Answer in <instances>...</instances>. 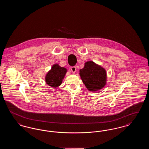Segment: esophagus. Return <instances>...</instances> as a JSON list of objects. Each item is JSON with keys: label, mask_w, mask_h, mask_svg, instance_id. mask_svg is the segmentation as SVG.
I'll use <instances>...</instances> for the list:
<instances>
[{"label": "esophagus", "mask_w": 149, "mask_h": 149, "mask_svg": "<svg viewBox=\"0 0 149 149\" xmlns=\"http://www.w3.org/2000/svg\"><path fill=\"white\" fill-rule=\"evenodd\" d=\"M77 70V68L76 66H72L71 68V71L75 73Z\"/></svg>", "instance_id": "obj_1"}]
</instances>
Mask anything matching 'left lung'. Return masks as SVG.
Listing matches in <instances>:
<instances>
[{"instance_id":"left-lung-1","label":"left lung","mask_w":149,"mask_h":149,"mask_svg":"<svg viewBox=\"0 0 149 149\" xmlns=\"http://www.w3.org/2000/svg\"><path fill=\"white\" fill-rule=\"evenodd\" d=\"M79 71L83 83L91 92L99 91L106 84V70L93 61L85 63L84 68Z\"/></svg>"}]
</instances>
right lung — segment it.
<instances>
[{
	"label": "right lung",
	"mask_w": 149,
	"mask_h": 149,
	"mask_svg": "<svg viewBox=\"0 0 149 149\" xmlns=\"http://www.w3.org/2000/svg\"><path fill=\"white\" fill-rule=\"evenodd\" d=\"M66 72V68L60 66L58 64L54 65L51 69L46 74L45 78L46 84L53 88L60 86L61 84Z\"/></svg>",
	"instance_id": "obj_1"
}]
</instances>
